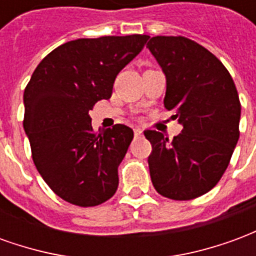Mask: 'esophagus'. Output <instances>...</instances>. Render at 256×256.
I'll use <instances>...</instances> for the list:
<instances>
[{
    "instance_id": "1",
    "label": "esophagus",
    "mask_w": 256,
    "mask_h": 256,
    "mask_svg": "<svg viewBox=\"0 0 256 256\" xmlns=\"http://www.w3.org/2000/svg\"><path fill=\"white\" fill-rule=\"evenodd\" d=\"M134 134H136V136L138 137V136H141V134H142V130H141L140 128H134Z\"/></svg>"
}]
</instances>
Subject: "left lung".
Segmentation results:
<instances>
[{"label": "left lung", "mask_w": 256, "mask_h": 256, "mask_svg": "<svg viewBox=\"0 0 256 256\" xmlns=\"http://www.w3.org/2000/svg\"><path fill=\"white\" fill-rule=\"evenodd\" d=\"M146 48L166 76L164 106L182 132L170 141L145 130L150 180L164 198L190 200L214 188L238 141L242 106L225 66L185 36H154Z\"/></svg>", "instance_id": "obj_1"}]
</instances>
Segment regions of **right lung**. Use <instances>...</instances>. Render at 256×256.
<instances>
[{"label": "right lung", "mask_w": 256, "mask_h": 256, "mask_svg": "<svg viewBox=\"0 0 256 256\" xmlns=\"http://www.w3.org/2000/svg\"><path fill=\"white\" fill-rule=\"evenodd\" d=\"M148 36L80 38L63 44L38 64L23 96V128L32 160L58 198L80 207L111 198L118 167L133 140L124 124L96 134L89 111L108 100L116 75L148 41Z\"/></svg>", "instance_id": "add662e5"}]
</instances>
